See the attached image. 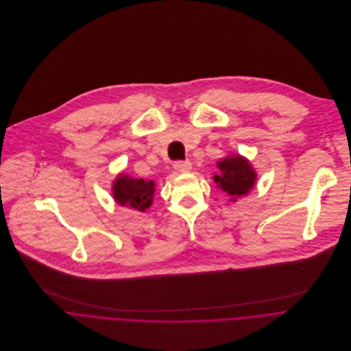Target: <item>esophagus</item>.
I'll use <instances>...</instances> for the list:
<instances>
[{
	"label": "esophagus",
	"instance_id": "1",
	"mask_svg": "<svg viewBox=\"0 0 351 351\" xmlns=\"http://www.w3.org/2000/svg\"><path fill=\"white\" fill-rule=\"evenodd\" d=\"M174 169H176V171H177V173H181V174H184V173H188V171H191V169H192V165H191L189 162H176V165H174Z\"/></svg>",
	"mask_w": 351,
	"mask_h": 351
}]
</instances>
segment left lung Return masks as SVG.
Returning <instances> with one entry per match:
<instances>
[{
  "label": "left lung",
  "mask_w": 351,
  "mask_h": 351,
  "mask_svg": "<svg viewBox=\"0 0 351 351\" xmlns=\"http://www.w3.org/2000/svg\"><path fill=\"white\" fill-rule=\"evenodd\" d=\"M219 173L213 176L217 186L230 196V202L247 195L257 182V173L249 159L230 152L217 162Z\"/></svg>",
  "instance_id": "obj_1"
}]
</instances>
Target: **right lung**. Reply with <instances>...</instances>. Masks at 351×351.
Here are the masks:
<instances>
[{"label": "right lung", "instance_id": "add662e5", "mask_svg": "<svg viewBox=\"0 0 351 351\" xmlns=\"http://www.w3.org/2000/svg\"><path fill=\"white\" fill-rule=\"evenodd\" d=\"M156 182L154 180L135 178L125 173L116 176L112 184V196L123 207L145 212L154 203Z\"/></svg>", "mask_w": 351, "mask_h": 351}]
</instances>
